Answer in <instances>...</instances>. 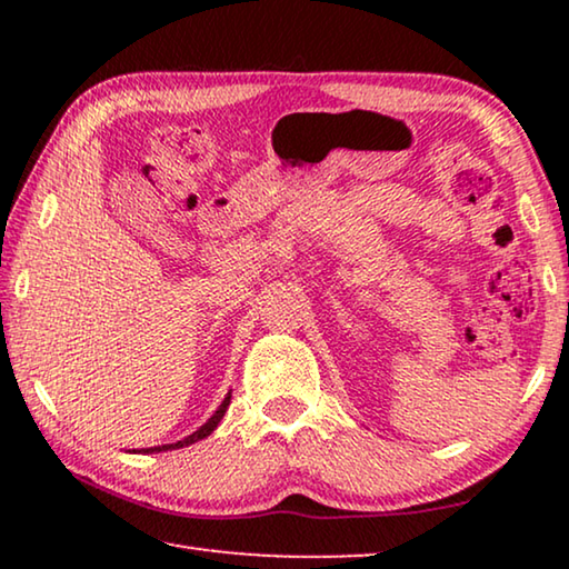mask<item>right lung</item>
Masks as SVG:
<instances>
[{"mask_svg": "<svg viewBox=\"0 0 569 569\" xmlns=\"http://www.w3.org/2000/svg\"><path fill=\"white\" fill-rule=\"evenodd\" d=\"M228 403H230V397H226L223 399V403H220L218 407V411L213 413V417H210L203 427H200L198 431H192L190 437H186L182 441H178V445H166V447H156V449H142V451H166V449H180V447H188V445H196V441H200V439H206L210 431H213L218 423H220V419H223V413H226V409H228Z\"/></svg>", "mask_w": 569, "mask_h": 569, "instance_id": "add662e5", "label": "right lung"}]
</instances>
